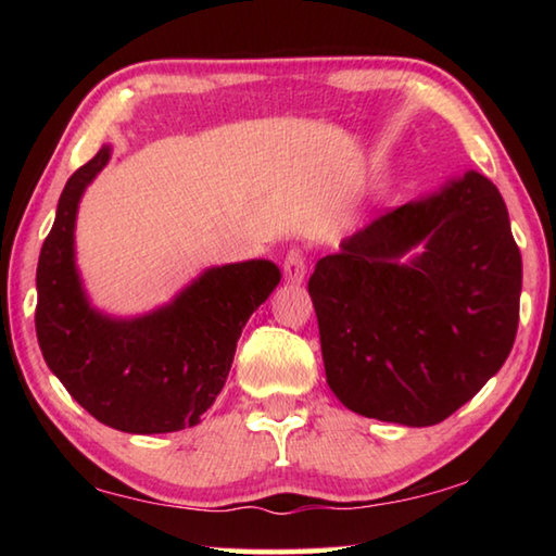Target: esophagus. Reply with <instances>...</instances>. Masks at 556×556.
I'll list each match as a JSON object with an SVG mask.
<instances>
[{"label": "esophagus", "instance_id": "esophagus-1", "mask_svg": "<svg viewBox=\"0 0 556 556\" xmlns=\"http://www.w3.org/2000/svg\"><path fill=\"white\" fill-rule=\"evenodd\" d=\"M281 271H285V279L291 281V285H301L306 277V255L304 250L291 248L287 250L285 262H281Z\"/></svg>", "mask_w": 556, "mask_h": 556}]
</instances>
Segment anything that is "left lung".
Returning a JSON list of instances; mask_svg holds the SVG:
<instances>
[{"instance_id": "obj_1", "label": "left lung", "mask_w": 556, "mask_h": 556, "mask_svg": "<svg viewBox=\"0 0 556 556\" xmlns=\"http://www.w3.org/2000/svg\"><path fill=\"white\" fill-rule=\"evenodd\" d=\"M419 241L426 252L400 266ZM520 289V248L485 176L384 211L308 277L328 388L363 417L439 425L503 368Z\"/></svg>"}]
</instances>
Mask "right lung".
I'll return each instance as SVG.
<instances>
[{
  "instance_id": "add662e5",
  "label": "right lung",
  "mask_w": 556,
  "mask_h": 556,
  "mask_svg": "<svg viewBox=\"0 0 556 556\" xmlns=\"http://www.w3.org/2000/svg\"><path fill=\"white\" fill-rule=\"evenodd\" d=\"M110 149L65 184L36 269V336L43 361L92 417L129 434L193 427L228 380L248 318L279 285L267 260L208 269L172 306L135 321L92 312L73 265L75 208Z\"/></svg>"
}]
</instances>
